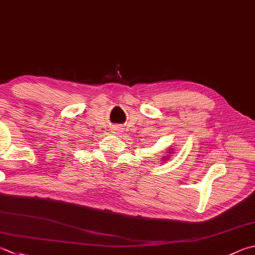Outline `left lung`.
Listing matches in <instances>:
<instances>
[{
    "mask_svg": "<svg viewBox=\"0 0 255 255\" xmlns=\"http://www.w3.org/2000/svg\"><path fill=\"white\" fill-rule=\"evenodd\" d=\"M169 154H172V151H169ZM166 159H168V158H166Z\"/></svg>",
    "mask_w": 255,
    "mask_h": 255,
    "instance_id": "1",
    "label": "left lung"
}]
</instances>
